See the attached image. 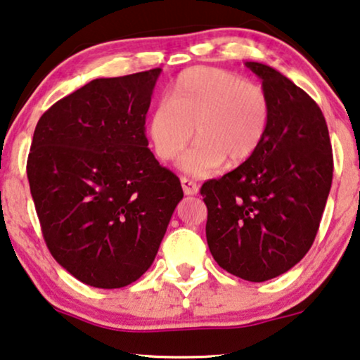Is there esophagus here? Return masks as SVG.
Returning a JSON list of instances; mask_svg holds the SVG:
<instances>
[{"instance_id": "obj_1", "label": "esophagus", "mask_w": 360, "mask_h": 360, "mask_svg": "<svg viewBox=\"0 0 360 360\" xmlns=\"http://www.w3.org/2000/svg\"><path fill=\"white\" fill-rule=\"evenodd\" d=\"M181 186L186 195H195L197 192H199V186H197L194 181H191L189 178H181Z\"/></svg>"}]
</instances>
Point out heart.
Here are the masks:
<instances>
[{
  "instance_id": "1",
  "label": "heart",
  "mask_w": 360,
  "mask_h": 360,
  "mask_svg": "<svg viewBox=\"0 0 360 360\" xmlns=\"http://www.w3.org/2000/svg\"><path fill=\"white\" fill-rule=\"evenodd\" d=\"M272 103L259 83L214 67L182 72L169 89V103L150 114L148 136L156 156L171 161L194 139L181 168L210 176L226 163L241 165L259 150L269 131Z\"/></svg>"
}]
</instances>
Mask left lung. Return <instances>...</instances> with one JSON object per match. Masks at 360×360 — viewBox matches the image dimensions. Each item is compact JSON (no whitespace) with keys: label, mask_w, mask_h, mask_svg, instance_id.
<instances>
[{"label":"left lung","mask_w":360,"mask_h":360,"mask_svg":"<svg viewBox=\"0 0 360 360\" xmlns=\"http://www.w3.org/2000/svg\"><path fill=\"white\" fill-rule=\"evenodd\" d=\"M272 103L269 131L250 160L204 182L207 245L221 269L264 282L310 250L330 195L333 151L321 109L264 63L246 62Z\"/></svg>","instance_id":"obj_1"}]
</instances>
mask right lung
Instances as JSON below:
<instances>
[{
  "label": "right lung",
  "mask_w": 360,
  "mask_h": 360,
  "mask_svg": "<svg viewBox=\"0 0 360 360\" xmlns=\"http://www.w3.org/2000/svg\"><path fill=\"white\" fill-rule=\"evenodd\" d=\"M160 75L89 81L34 130L27 178L44 240L86 285L120 288L143 276L184 195L145 136Z\"/></svg>",
  "instance_id": "1"
}]
</instances>
